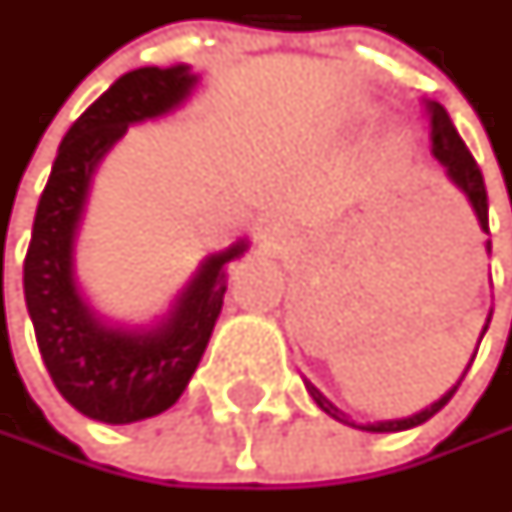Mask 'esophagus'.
<instances>
[{"label": "esophagus", "mask_w": 512, "mask_h": 512, "mask_svg": "<svg viewBox=\"0 0 512 512\" xmlns=\"http://www.w3.org/2000/svg\"><path fill=\"white\" fill-rule=\"evenodd\" d=\"M287 245V227L282 222H273V225L265 227V233H262V250L265 253H282Z\"/></svg>", "instance_id": "1"}]
</instances>
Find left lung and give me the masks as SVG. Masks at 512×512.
Returning a JSON list of instances; mask_svg holds the SVG:
<instances>
[{"instance_id": "obj_1", "label": "left lung", "mask_w": 512, "mask_h": 512, "mask_svg": "<svg viewBox=\"0 0 512 512\" xmlns=\"http://www.w3.org/2000/svg\"><path fill=\"white\" fill-rule=\"evenodd\" d=\"M424 108H427V113H430V139H433V156H436L444 168H447V176H450L456 185L462 187L464 196L470 199V205H473L476 216H479V225H482V230L484 233H490V230H487V190H484L482 170H479V165H476V159L470 156V150H467V145L462 142L459 130L453 128V122H450L447 110H444L439 102H427ZM487 250H490V242H487ZM484 330H487V325H484ZM473 359H476V356H473ZM470 364H467V370H470ZM467 370H464V373H467ZM464 373H462V379H464ZM462 379L453 384V387L444 393L442 399H439V402H433L430 407L419 410V413H413V416H407V419H393V422H373V424L347 422V416H344L336 404L327 402L325 396H322V393H319V390H316V387H313L310 382H305V384H307V390H310V396L316 399V404L325 410L327 416H333V419H339V422H344V424H353V427H362V430H370V433H396V430H410V427H416V424H424L427 419H433V416L442 410L444 404L453 399V393L459 390Z\"/></svg>"}]
</instances>
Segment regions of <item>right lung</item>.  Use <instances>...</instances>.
Returning a JSON list of instances; mask_svg holds the SVG:
<instances>
[{
  "instance_id": "add662e5",
  "label": "right lung",
  "mask_w": 512,
  "mask_h": 512,
  "mask_svg": "<svg viewBox=\"0 0 512 512\" xmlns=\"http://www.w3.org/2000/svg\"><path fill=\"white\" fill-rule=\"evenodd\" d=\"M199 82L187 65L119 76L65 133L25 256V302L56 390L79 413L130 424L165 413L202 362L225 299V265L247 242L207 256L168 316L150 330L105 325L73 282V239L99 162L130 125L182 105Z\"/></svg>"
}]
</instances>
